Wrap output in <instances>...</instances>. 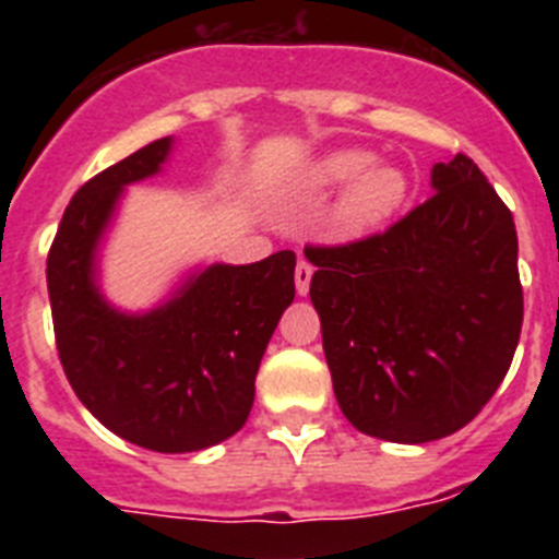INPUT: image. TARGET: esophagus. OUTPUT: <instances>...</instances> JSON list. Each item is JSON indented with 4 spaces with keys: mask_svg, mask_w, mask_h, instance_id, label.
<instances>
[{
    "mask_svg": "<svg viewBox=\"0 0 559 559\" xmlns=\"http://www.w3.org/2000/svg\"><path fill=\"white\" fill-rule=\"evenodd\" d=\"M294 280H296V294L305 296L310 290V280H313V265L308 260H299L294 271Z\"/></svg>",
    "mask_w": 559,
    "mask_h": 559,
    "instance_id": "esophagus-1",
    "label": "esophagus"
}]
</instances>
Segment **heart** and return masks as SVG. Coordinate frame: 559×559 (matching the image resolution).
I'll use <instances>...</instances> for the list:
<instances>
[{
	"instance_id": "obj_1",
	"label": "heart",
	"mask_w": 559,
	"mask_h": 559,
	"mask_svg": "<svg viewBox=\"0 0 559 559\" xmlns=\"http://www.w3.org/2000/svg\"><path fill=\"white\" fill-rule=\"evenodd\" d=\"M347 183L330 215V229L338 237H364L383 229L406 206L412 181L406 170L389 162H374L369 151L341 147L330 151L302 173V190L324 195Z\"/></svg>"
}]
</instances>
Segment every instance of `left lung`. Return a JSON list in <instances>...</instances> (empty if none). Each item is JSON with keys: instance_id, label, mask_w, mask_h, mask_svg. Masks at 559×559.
<instances>
[{"instance_id": "8db88e82", "label": "left lung", "mask_w": 559, "mask_h": 559, "mask_svg": "<svg viewBox=\"0 0 559 559\" xmlns=\"http://www.w3.org/2000/svg\"><path fill=\"white\" fill-rule=\"evenodd\" d=\"M380 235L308 246L333 392L360 433L423 445L456 433L510 369L523 324L518 235L464 153Z\"/></svg>"}]
</instances>
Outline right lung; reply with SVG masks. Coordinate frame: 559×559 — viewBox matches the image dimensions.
Returning <instances> with one entry per match:
<instances>
[{
  "mask_svg": "<svg viewBox=\"0 0 559 559\" xmlns=\"http://www.w3.org/2000/svg\"><path fill=\"white\" fill-rule=\"evenodd\" d=\"M156 140L88 179L47 257L58 355L78 400L108 431L156 453L218 445L249 419L254 378L294 302V251L251 265H206L147 313H122L97 285V246L128 185L170 156Z\"/></svg>",
  "mask_w": 559,
  "mask_h": 559,
  "instance_id": "1",
  "label": "right lung"
}]
</instances>
